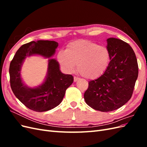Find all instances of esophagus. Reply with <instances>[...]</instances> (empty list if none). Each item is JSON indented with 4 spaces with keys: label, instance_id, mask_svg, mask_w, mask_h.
<instances>
[{
    "label": "esophagus",
    "instance_id": "34e87169",
    "mask_svg": "<svg viewBox=\"0 0 147 147\" xmlns=\"http://www.w3.org/2000/svg\"><path fill=\"white\" fill-rule=\"evenodd\" d=\"M79 80V78H78V77H74V82H76L77 81H78Z\"/></svg>",
    "mask_w": 147,
    "mask_h": 147
}]
</instances>
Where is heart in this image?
Here are the masks:
<instances>
[{"label": "heart", "mask_w": 147, "mask_h": 147, "mask_svg": "<svg viewBox=\"0 0 147 147\" xmlns=\"http://www.w3.org/2000/svg\"><path fill=\"white\" fill-rule=\"evenodd\" d=\"M57 60L67 72H73L77 64L78 72L83 77L96 79L109 67L110 53L105 46L81 39L68 44L65 51H60Z\"/></svg>", "instance_id": "heart-1"}]
</instances>
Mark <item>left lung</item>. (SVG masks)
Instances as JSON below:
<instances>
[{
	"label": "left lung",
	"instance_id": "8db88e82",
	"mask_svg": "<svg viewBox=\"0 0 147 147\" xmlns=\"http://www.w3.org/2000/svg\"><path fill=\"white\" fill-rule=\"evenodd\" d=\"M110 63L100 77L89 82L84 94L86 103L100 112H111L121 107L132 95L139 67L136 56L126 42L115 38L107 40Z\"/></svg>",
	"mask_w": 147,
	"mask_h": 147
}]
</instances>
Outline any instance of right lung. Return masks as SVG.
Listing matches in <instances>:
<instances>
[{"label": "right lung", "mask_w": 147, "mask_h": 147, "mask_svg": "<svg viewBox=\"0 0 147 147\" xmlns=\"http://www.w3.org/2000/svg\"><path fill=\"white\" fill-rule=\"evenodd\" d=\"M58 43L50 40L30 42L22 45L11 61L9 68L10 86L13 92L26 107L35 112H46L61 104L65 91L74 82L72 75L61 72L59 64L51 59ZM38 54L49 58L46 79L41 86L29 88L22 81L20 71L26 56Z\"/></svg>", "instance_id": "right-lung-1"}]
</instances>
